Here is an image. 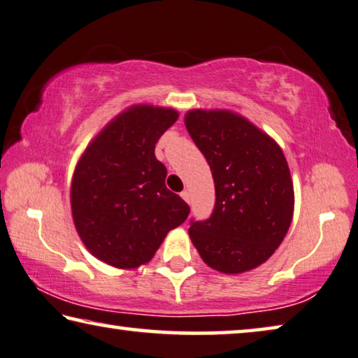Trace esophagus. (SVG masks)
Segmentation results:
<instances>
[{
  "instance_id": "esophagus-1",
  "label": "esophagus",
  "mask_w": 358,
  "mask_h": 358,
  "mask_svg": "<svg viewBox=\"0 0 358 358\" xmlns=\"http://www.w3.org/2000/svg\"><path fill=\"white\" fill-rule=\"evenodd\" d=\"M181 197H183V201H185V202H188V203H189V192H188V191L185 189L183 192H181Z\"/></svg>"
}]
</instances>
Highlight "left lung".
<instances>
[{
	"instance_id": "8db88e82",
	"label": "left lung",
	"mask_w": 358,
	"mask_h": 358,
	"mask_svg": "<svg viewBox=\"0 0 358 358\" xmlns=\"http://www.w3.org/2000/svg\"><path fill=\"white\" fill-rule=\"evenodd\" d=\"M185 126L206 156L215 208L189 237L208 268L242 274L268 261L287 236L294 210L293 181L277 141L231 110H189Z\"/></svg>"
}]
</instances>
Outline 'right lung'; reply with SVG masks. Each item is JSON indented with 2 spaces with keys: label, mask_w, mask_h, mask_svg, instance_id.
I'll return each mask as SVG.
<instances>
[{
  "label": "right lung",
  "mask_w": 358,
  "mask_h": 358,
  "mask_svg": "<svg viewBox=\"0 0 358 358\" xmlns=\"http://www.w3.org/2000/svg\"><path fill=\"white\" fill-rule=\"evenodd\" d=\"M178 119L169 106L126 108L95 135L71 178L73 223L87 250L117 269L150 263L189 207L166 186L155 156L161 135Z\"/></svg>",
  "instance_id": "right-lung-1"
}]
</instances>
